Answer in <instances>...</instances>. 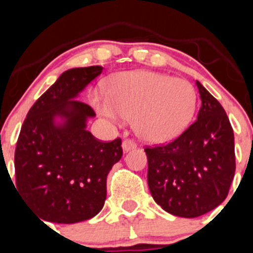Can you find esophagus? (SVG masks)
Listing matches in <instances>:
<instances>
[{"label": "esophagus", "instance_id": "34e87169", "mask_svg": "<svg viewBox=\"0 0 253 253\" xmlns=\"http://www.w3.org/2000/svg\"><path fill=\"white\" fill-rule=\"evenodd\" d=\"M135 147H137V144H135L133 140H129V139H125L124 142H123V144H122V148H123V151L125 152V153H126V152H129V151H131V149H134Z\"/></svg>", "mask_w": 253, "mask_h": 253}]
</instances>
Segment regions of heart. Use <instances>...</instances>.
Wrapping results in <instances>:
<instances>
[{"instance_id": "heart-1", "label": "heart", "mask_w": 253, "mask_h": 253, "mask_svg": "<svg viewBox=\"0 0 253 253\" xmlns=\"http://www.w3.org/2000/svg\"><path fill=\"white\" fill-rule=\"evenodd\" d=\"M92 102L100 114L114 122L134 118V130L140 139L163 144L189 128L198 95L184 78L152 71H129L110 78L106 95L95 91Z\"/></svg>"}]
</instances>
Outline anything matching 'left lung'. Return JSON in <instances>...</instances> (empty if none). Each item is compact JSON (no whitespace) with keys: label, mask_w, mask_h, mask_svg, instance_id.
I'll return each instance as SVG.
<instances>
[{"label":"left lung","mask_w":253,"mask_h":253,"mask_svg":"<svg viewBox=\"0 0 253 253\" xmlns=\"http://www.w3.org/2000/svg\"><path fill=\"white\" fill-rule=\"evenodd\" d=\"M202 107L193 125L169 144L146 148L148 187L165 211L196 218L225 200L236 171L234 135L218 100L196 81Z\"/></svg>","instance_id":"obj_1"}]
</instances>
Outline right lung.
<instances>
[{
    "instance_id": "1",
    "label": "right lung",
    "mask_w": 253,
    "mask_h": 253,
    "mask_svg": "<svg viewBox=\"0 0 253 253\" xmlns=\"http://www.w3.org/2000/svg\"><path fill=\"white\" fill-rule=\"evenodd\" d=\"M101 66L71 68L40 96L21 126L16 151V187L43 220L84 222L99 213L106 199V177L123 156L122 140L100 142L87 130L95 118L78 96Z\"/></svg>"
}]
</instances>
